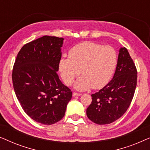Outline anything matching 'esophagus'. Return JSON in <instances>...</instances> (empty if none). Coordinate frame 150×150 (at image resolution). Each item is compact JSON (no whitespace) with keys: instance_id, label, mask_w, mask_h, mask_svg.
<instances>
[{"instance_id":"obj_1","label":"esophagus","mask_w":150,"mask_h":150,"mask_svg":"<svg viewBox=\"0 0 150 150\" xmlns=\"http://www.w3.org/2000/svg\"><path fill=\"white\" fill-rule=\"evenodd\" d=\"M82 95L81 93H76V92H74L72 93V96L74 97H75V96H81Z\"/></svg>"}]
</instances>
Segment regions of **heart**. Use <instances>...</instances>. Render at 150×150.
<instances>
[{"label":"heart","instance_id":"obj_1","mask_svg":"<svg viewBox=\"0 0 150 150\" xmlns=\"http://www.w3.org/2000/svg\"><path fill=\"white\" fill-rule=\"evenodd\" d=\"M117 63V56L112 47L85 42L72 47L68 52V58L59 61V71L67 85H71L80 73L83 74L74 85L79 91L91 87L100 89L110 82Z\"/></svg>","mask_w":150,"mask_h":150}]
</instances>
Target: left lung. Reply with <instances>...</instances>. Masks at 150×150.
Segmentation results:
<instances>
[{"instance_id":"1","label":"left lung","mask_w":150,"mask_h":150,"mask_svg":"<svg viewBox=\"0 0 150 150\" xmlns=\"http://www.w3.org/2000/svg\"><path fill=\"white\" fill-rule=\"evenodd\" d=\"M137 71L127 49L121 47L113 78L105 87L92 94L87 115L99 125L108 124L120 118L128 109L137 86Z\"/></svg>"}]
</instances>
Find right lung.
<instances>
[{
	"label": "right lung",
	"instance_id": "add662e5",
	"mask_svg": "<svg viewBox=\"0 0 150 150\" xmlns=\"http://www.w3.org/2000/svg\"><path fill=\"white\" fill-rule=\"evenodd\" d=\"M64 39L43 36L24 45L12 72L13 89L24 112L34 121L51 125L65 115L72 92L57 75Z\"/></svg>",
	"mask_w": 150,
	"mask_h": 150
}]
</instances>
